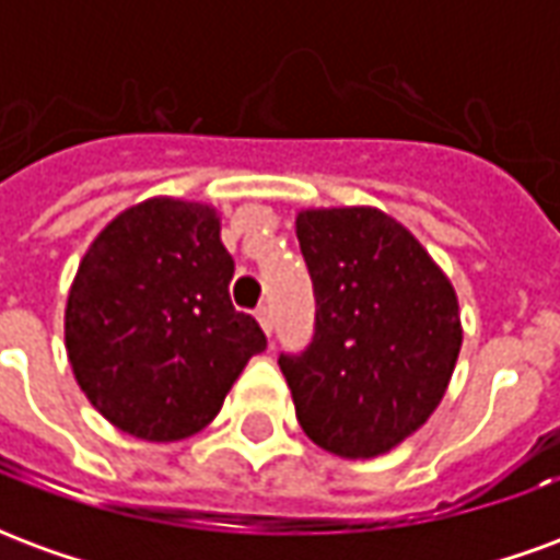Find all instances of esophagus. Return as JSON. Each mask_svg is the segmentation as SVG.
<instances>
[{
  "instance_id": "34e87169",
  "label": "esophagus",
  "mask_w": 560,
  "mask_h": 560,
  "mask_svg": "<svg viewBox=\"0 0 560 560\" xmlns=\"http://www.w3.org/2000/svg\"><path fill=\"white\" fill-rule=\"evenodd\" d=\"M255 317H257V324H260V329L269 336V332H272V308H269V305H260V308L255 312Z\"/></svg>"
}]
</instances>
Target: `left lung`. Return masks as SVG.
Returning a JSON list of instances; mask_svg holds the SVG:
<instances>
[{"label":"left lung","instance_id":"obj_1","mask_svg":"<svg viewBox=\"0 0 560 560\" xmlns=\"http://www.w3.org/2000/svg\"><path fill=\"white\" fill-rule=\"evenodd\" d=\"M296 240L315 284V339L281 353L303 432L341 458H375L441 405L462 348L446 272L375 207L303 209Z\"/></svg>","mask_w":560,"mask_h":560}]
</instances>
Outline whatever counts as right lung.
I'll return each mask as SVG.
<instances>
[{"mask_svg":"<svg viewBox=\"0 0 560 560\" xmlns=\"http://www.w3.org/2000/svg\"><path fill=\"white\" fill-rule=\"evenodd\" d=\"M231 279L209 203L149 197L92 240L68 291L66 351L104 420L152 444L215 420L245 363L267 348L255 317L233 308Z\"/></svg>","mask_w":560,"mask_h":560,"instance_id":"right-lung-1","label":"right lung"}]
</instances>
